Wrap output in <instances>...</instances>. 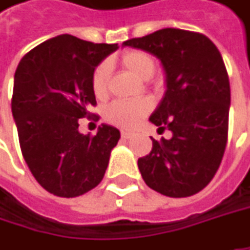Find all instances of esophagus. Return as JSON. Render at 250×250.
<instances>
[{
	"mask_svg": "<svg viewBox=\"0 0 250 250\" xmlns=\"http://www.w3.org/2000/svg\"><path fill=\"white\" fill-rule=\"evenodd\" d=\"M134 136L133 131H128V130H122V137L123 139H131Z\"/></svg>",
	"mask_w": 250,
	"mask_h": 250,
	"instance_id": "obj_1",
	"label": "esophagus"
}]
</instances>
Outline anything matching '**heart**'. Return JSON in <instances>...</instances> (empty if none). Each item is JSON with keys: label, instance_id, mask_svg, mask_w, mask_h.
Returning a JSON list of instances; mask_svg holds the SVG:
<instances>
[{"label": "heart", "instance_id": "b5f03b06", "mask_svg": "<svg viewBox=\"0 0 250 250\" xmlns=\"http://www.w3.org/2000/svg\"><path fill=\"white\" fill-rule=\"evenodd\" d=\"M122 65L127 71L142 80L150 79L156 71V60L151 54L140 50H131L122 56ZM110 64L104 61L96 67L91 76V88L97 99H104L108 91V79H110ZM151 110V103L142 99L134 102L110 103L104 110L105 122L123 128H131L137 125Z\"/></svg>", "mask_w": 250, "mask_h": 250}]
</instances>
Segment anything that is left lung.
Wrapping results in <instances>:
<instances>
[{
  "label": "left lung",
  "mask_w": 250,
  "mask_h": 250,
  "mask_svg": "<svg viewBox=\"0 0 250 250\" xmlns=\"http://www.w3.org/2000/svg\"><path fill=\"white\" fill-rule=\"evenodd\" d=\"M123 45L145 50L162 61L167 90L150 116L171 139L153 140L137 165L150 189L188 197L205 189L220 166L229 128L230 85L217 47L200 33L163 28Z\"/></svg>",
  "instance_id": "obj_1"
}]
</instances>
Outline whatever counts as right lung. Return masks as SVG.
<instances>
[{
    "label": "right lung",
    "mask_w": 250,
    "mask_h": 250,
    "mask_svg": "<svg viewBox=\"0 0 250 250\" xmlns=\"http://www.w3.org/2000/svg\"><path fill=\"white\" fill-rule=\"evenodd\" d=\"M117 48L57 35L28 51L17 67L11 110L20 147L47 192L77 197L104 177L120 131L102 125L96 136L81 134L79 119L90 117L97 104L91 88L94 68Z\"/></svg>",
    "instance_id": "add662e5"
}]
</instances>
